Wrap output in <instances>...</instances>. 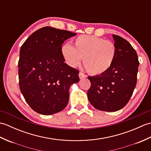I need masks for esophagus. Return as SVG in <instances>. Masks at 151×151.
I'll use <instances>...</instances> for the list:
<instances>
[{"mask_svg":"<svg viewBox=\"0 0 151 151\" xmlns=\"http://www.w3.org/2000/svg\"><path fill=\"white\" fill-rule=\"evenodd\" d=\"M78 76H79V78H80V79H84V78H86V75H84V73H81V72H80V73H79V75H78Z\"/></svg>","mask_w":151,"mask_h":151,"instance_id":"1","label":"esophagus"}]
</instances>
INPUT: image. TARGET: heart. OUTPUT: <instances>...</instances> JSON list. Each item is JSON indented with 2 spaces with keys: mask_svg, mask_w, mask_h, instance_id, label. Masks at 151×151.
I'll return each mask as SVG.
<instances>
[{
  "mask_svg": "<svg viewBox=\"0 0 151 151\" xmlns=\"http://www.w3.org/2000/svg\"><path fill=\"white\" fill-rule=\"evenodd\" d=\"M73 47L69 43L63 44L61 53L70 67H75L81 62L87 71L93 75H101L110 69L115 61L117 49L110 41L101 37L81 35L75 40Z\"/></svg>",
  "mask_w": 151,
  "mask_h": 151,
  "instance_id": "1",
  "label": "heart"
}]
</instances>
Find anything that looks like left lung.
<instances>
[{
    "mask_svg": "<svg viewBox=\"0 0 151 151\" xmlns=\"http://www.w3.org/2000/svg\"><path fill=\"white\" fill-rule=\"evenodd\" d=\"M112 36L117 49L113 65L102 75L88 76L89 101L95 108L105 111H118L128 103L136 87L139 64L132 45L123 37Z\"/></svg>",
    "mask_w": 151,
    "mask_h": 151,
    "instance_id": "8db88e82",
    "label": "left lung"
}]
</instances>
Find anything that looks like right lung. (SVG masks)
Returning a JSON list of instances; mask_svg holds the SVG:
<instances>
[{
    "label": "right lung",
    "instance_id": "obj_1",
    "mask_svg": "<svg viewBox=\"0 0 151 151\" xmlns=\"http://www.w3.org/2000/svg\"><path fill=\"white\" fill-rule=\"evenodd\" d=\"M69 31L45 27L34 32L20 49L19 88L33 110L49 115L68 104L69 88L79 82V71L64 63L62 45L76 36Z\"/></svg>",
    "mask_w": 151,
    "mask_h": 151
}]
</instances>
